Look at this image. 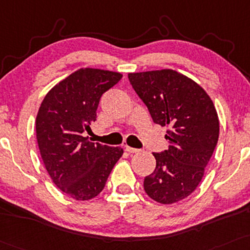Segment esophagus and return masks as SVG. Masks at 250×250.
<instances>
[{
  "label": "esophagus",
  "instance_id": "esophagus-1",
  "mask_svg": "<svg viewBox=\"0 0 250 250\" xmlns=\"http://www.w3.org/2000/svg\"><path fill=\"white\" fill-rule=\"evenodd\" d=\"M125 151H128V152H140L141 151L140 149L131 148V146H125Z\"/></svg>",
  "mask_w": 250,
  "mask_h": 250
}]
</instances>
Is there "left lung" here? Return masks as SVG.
I'll list each match as a JSON object with an SVG mask.
<instances>
[{
	"mask_svg": "<svg viewBox=\"0 0 250 250\" xmlns=\"http://www.w3.org/2000/svg\"><path fill=\"white\" fill-rule=\"evenodd\" d=\"M152 121L167 127L169 149L154 152L156 167L144 178L152 200L169 205L188 197L200 184L219 138V117L205 89L169 70L128 74Z\"/></svg>",
	"mask_w": 250,
	"mask_h": 250,
	"instance_id": "obj_1",
	"label": "left lung"
}]
</instances>
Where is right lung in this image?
Wrapping results in <instances>:
<instances>
[{"mask_svg": "<svg viewBox=\"0 0 250 250\" xmlns=\"http://www.w3.org/2000/svg\"><path fill=\"white\" fill-rule=\"evenodd\" d=\"M121 78L119 72L79 68L53 86L38 109L36 136L45 169L57 188L76 200L100 193L123 155L120 146L83 136L96 120L102 94Z\"/></svg>", "mask_w": 250, "mask_h": 250, "instance_id": "right-lung-1", "label": "right lung"}]
</instances>
